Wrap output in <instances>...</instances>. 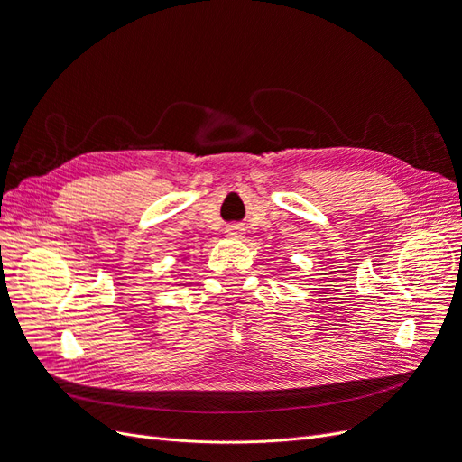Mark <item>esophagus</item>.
<instances>
[{"instance_id":"34e87169","label":"esophagus","mask_w":462,"mask_h":462,"mask_svg":"<svg viewBox=\"0 0 462 462\" xmlns=\"http://www.w3.org/2000/svg\"><path fill=\"white\" fill-rule=\"evenodd\" d=\"M226 235H227L229 238H243V236H245V227L233 224V226H229V227L226 229Z\"/></svg>"}]
</instances>
